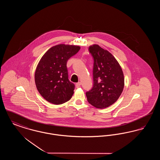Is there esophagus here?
Returning <instances> with one entry per match:
<instances>
[{
	"label": "esophagus",
	"instance_id": "obj_1",
	"mask_svg": "<svg viewBox=\"0 0 160 160\" xmlns=\"http://www.w3.org/2000/svg\"><path fill=\"white\" fill-rule=\"evenodd\" d=\"M80 86H81V83H80V82H78V83H77L76 84V87L77 88H80Z\"/></svg>",
	"mask_w": 160,
	"mask_h": 160
}]
</instances>
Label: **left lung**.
Segmentation results:
<instances>
[{
	"label": "left lung",
	"instance_id": "obj_1",
	"mask_svg": "<svg viewBox=\"0 0 160 160\" xmlns=\"http://www.w3.org/2000/svg\"><path fill=\"white\" fill-rule=\"evenodd\" d=\"M93 58V86L86 95L88 101L97 108L112 105L118 99L124 88L121 67L108 51L98 44L89 48Z\"/></svg>",
	"mask_w": 160,
	"mask_h": 160
}]
</instances>
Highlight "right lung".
Wrapping results in <instances>:
<instances>
[{
	"instance_id": "add662e5",
	"label": "right lung",
	"mask_w": 160,
	"mask_h": 160,
	"mask_svg": "<svg viewBox=\"0 0 160 160\" xmlns=\"http://www.w3.org/2000/svg\"><path fill=\"white\" fill-rule=\"evenodd\" d=\"M80 47L58 44L48 49L38 63L35 82L39 93L48 102L62 104L72 97L75 86L68 80L67 62Z\"/></svg>"
}]
</instances>
